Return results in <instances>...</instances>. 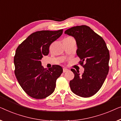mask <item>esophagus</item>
Wrapping results in <instances>:
<instances>
[{
	"label": "esophagus",
	"mask_w": 121,
	"mask_h": 121,
	"mask_svg": "<svg viewBox=\"0 0 121 121\" xmlns=\"http://www.w3.org/2000/svg\"><path fill=\"white\" fill-rule=\"evenodd\" d=\"M69 71V69H66V68H64L63 69V72H67V71Z\"/></svg>",
	"instance_id": "34e87169"
}]
</instances>
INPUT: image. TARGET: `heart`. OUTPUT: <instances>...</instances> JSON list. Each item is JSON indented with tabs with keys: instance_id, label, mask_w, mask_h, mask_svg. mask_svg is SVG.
Listing matches in <instances>:
<instances>
[{
	"instance_id": "1",
	"label": "heart",
	"mask_w": 121,
	"mask_h": 121,
	"mask_svg": "<svg viewBox=\"0 0 121 121\" xmlns=\"http://www.w3.org/2000/svg\"><path fill=\"white\" fill-rule=\"evenodd\" d=\"M71 38V37H67V38H66L65 39H67V38Z\"/></svg>"
}]
</instances>
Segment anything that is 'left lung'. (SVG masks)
<instances>
[{
	"label": "left lung",
	"instance_id": "left-lung-1",
	"mask_svg": "<svg viewBox=\"0 0 121 121\" xmlns=\"http://www.w3.org/2000/svg\"><path fill=\"white\" fill-rule=\"evenodd\" d=\"M65 33L76 39L77 55L84 68L82 74L79 71L71 69L74 74L69 82L71 91L83 98L93 96L101 88L109 71L110 54L106 44L101 37L86 25L71 27Z\"/></svg>",
	"mask_w": 121,
	"mask_h": 121
}]
</instances>
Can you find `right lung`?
I'll use <instances>...</instances> for the list:
<instances>
[{
    "mask_svg": "<svg viewBox=\"0 0 121 121\" xmlns=\"http://www.w3.org/2000/svg\"><path fill=\"white\" fill-rule=\"evenodd\" d=\"M63 30H40L32 33L17 47L13 59L15 74L23 91L32 98L42 99L55 91L56 79L63 72L59 65L44 69L41 60L48 55L49 47Z\"/></svg>",
    "mask_w": 121,
    "mask_h": 121,
    "instance_id": "obj_1",
    "label": "right lung"
}]
</instances>
